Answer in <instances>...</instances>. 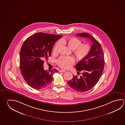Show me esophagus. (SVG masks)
Segmentation results:
<instances>
[{
    "label": "esophagus",
    "instance_id": "esophagus-1",
    "mask_svg": "<svg viewBox=\"0 0 125 125\" xmlns=\"http://www.w3.org/2000/svg\"><path fill=\"white\" fill-rule=\"evenodd\" d=\"M66 71L64 70H60L59 71L60 72H66Z\"/></svg>",
    "mask_w": 125,
    "mask_h": 125
}]
</instances>
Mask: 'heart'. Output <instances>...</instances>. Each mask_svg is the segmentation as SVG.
<instances>
[{
	"mask_svg": "<svg viewBox=\"0 0 125 125\" xmlns=\"http://www.w3.org/2000/svg\"><path fill=\"white\" fill-rule=\"evenodd\" d=\"M61 43L66 44L71 49H73V52L78 59H82L88 55L90 51V46L88 44H82V41L78 39L71 37L69 38L62 39L61 41L57 42L55 44L53 52H58L61 45ZM57 64L61 68L68 69L73 65L75 62V59L72 56H63L60 57L57 60Z\"/></svg>",
	"mask_w": 125,
	"mask_h": 125,
	"instance_id": "b5f03b06",
	"label": "heart"
}]
</instances>
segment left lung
Segmentation results:
<instances>
[{
	"instance_id": "8db88e82",
	"label": "left lung",
	"mask_w": 125,
	"mask_h": 125,
	"mask_svg": "<svg viewBox=\"0 0 125 125\" xmlns=\"http://www.w3.org/2000/svg\"><path fill=\"white\" fill-rule=\"evenodd\" d=\"M76 35L89 39L93 42L88 55L75 66L78 73L82 72V75L77 77L73 75V78L67 82L73 90L83 93L92 89L100 80L104 69V58L100 44L90 34L83 32Z\"/></svg>"
}]
</instances>
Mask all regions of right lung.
I'll list each match as a JSON object with an SVG mask.
<instances>
[{"instance_id":"right-lung-1","label":"right lung","mask_w":125,"mask_h":125,"mask_svg":"<svg viewBox=\"0 0 125 125\" xmlns=\"http://www.w3.org/2000/svg\"><path fill=\"white\" fill-rule=\"evenodd\" d=\"M62 36L38 32L29 37L23 43L20 53V68L23 77L30 86L40 89L48 86L57 70L45 71L44 60H48L55 42Z\"/></svg>"}]
</instances>
